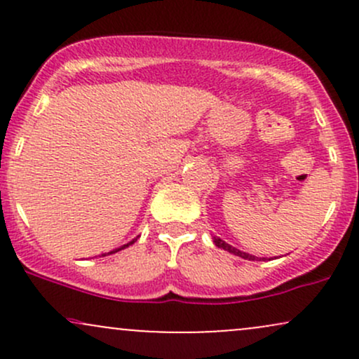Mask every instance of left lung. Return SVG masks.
<instances>
[{
  "mask_svg": "<svg viewBox=\"0 0 359 359\" xmlns=\"http://www.w3.org/2000/svg\"><path fill=\"white\" fill-rule=\"evenodd\" d=\"M212 241H214V245L217 246V248H222V250L229 251V253L236 255V257H240V258H243V259H250V262H259V259H263V262H265V258H258V257H255V255L245 253V251H241V250L234 248V246L228 245V243L222 241L221 238H217V236H212Z\"/></svg>",
  "mask_w": 359,
  "mask_h": 359,
  "instance_id": "left-lung-1",
  "label": "left lung"
}]
</instances>
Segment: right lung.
Listing matches in <instances>:
<instances>
[{
	"mask_svg": "<svg viewBox=\"0 0 359 359\" xmlns=\"http://www.w3.org/2000/svg\"><path fill=\"white\" fill-rule=\"evenodd\" d=\"M137 241V240H131L130 243H126V245H123V246H119V248H114L113 251H109V253H102L101 257H108V255H113V253H118V251H121V250H125V248H128V246L130 245H133V243Z\"/></svg>",
	"mask_w": 359,
	"mask_h": 359,
	"instance_id": "1",
	"label": "right lung"
}]
</instances>
